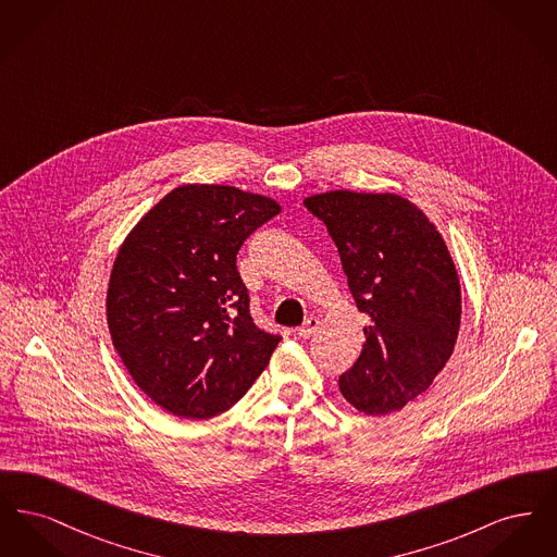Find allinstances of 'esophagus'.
I'll use <instances>...</instances> for the list:
<instances>
[{
	"mask_svg": "<svg viewBox=\"0 0 557 557\" xmlns=\"http://www.w3.org/2000/svg\"><path fill=\"white\" fill-rule=\"evenodd\" d=\"M319 327V319L318 318H307L305 319V323L296 330L298 332V336L300 338H311V336H315V332H318Z\"/></svg>",
	"mask_w": 557,
	"mask_h": 557,
	"instance_id": "esophagus-1",
	"label": "esophagus"
}]
</instances>
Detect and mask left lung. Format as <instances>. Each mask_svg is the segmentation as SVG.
Masks as SVG:
<instances>
[{
  "label": "left lung",
  "mask_w": 557,
  "mask_h": 557,
  "mask_svg": "<svg viewBox=\"0 0 557 557\" xmlns=\"http://www.w3.org/2000/svg\"><path fill=\"white\" fill-rule=\"evenodd\" d=\"M305 207L325 223L370 318L341 393L368 416L400 411L432 386L457 343L461 286L449 248L428 214L393 191L332 189Z\"/></svg>",
  "instance_id": "1"
}]
</instances>
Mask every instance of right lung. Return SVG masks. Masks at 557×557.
Listing matches in <instances>:
<instances>
[{
	"instance_id": "1",
	"label": "right lung",
	"mask_w": 557,
	"mask_h": 557,
	"mask_svg": "<svg viewBox=\"0 0 557 557\" xmlns=\"http://www.w3.org/2000/svg\"><path fill=\"white\" fill-rule=\"evenodd\" d=\"M280 211L263 194L186 184L123 239L108 282V330L133 382L164 411L212 418L265 370L280 336L250 318L236 255Z\"/></svg>"
}]
</instances>
